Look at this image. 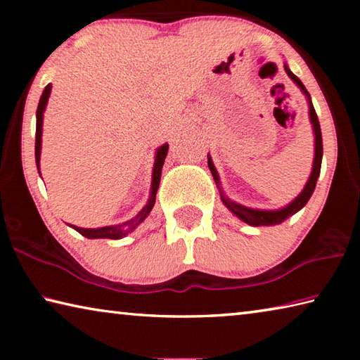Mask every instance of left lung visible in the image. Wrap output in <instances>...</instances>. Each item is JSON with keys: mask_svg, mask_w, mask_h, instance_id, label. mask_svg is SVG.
<instances>
[{"mask_svg": "<svg viewBox=\"0 0 360 360\" xmlns=\"http://www.w3.org/2000/svg\"><path fill=\"white\" fill-rule=\"evenodd\" d=\"M284 70L288 72V76L294 81L298 87H300L302 92L307 95L308 98V106H309V120H311L313 124V131H314V160H313V169H311V174H309V179L307 181V184H304L303 191L300 192V195L295 200H292V202L284 206L281 210H254V208H248V206H243L240 203H235L231 202L230 198L225 197V193L222 192V187H221V179H219V174H217V169L214 167V163H212L211 157L208 155V167L212 173V178H214L216 184L219 187V192H221V198H222V203L227 206V208L233 212V214L241 219L243 222H246L249 225H252V227H260V225H276V224H281L284 222L285 219H289L290 216H294L295 212L300 211L304 205L308 203L309 197H311L313 192H314V187H316V182H318L319 178V173H321V162H322V135H321V125H319V120H318V115H316L314 111V106L311 103V98H309V94L308 90L304 89V85L302 84L300 79H298L294 72H292L288 65L284 63Z\"/></svg>", "mask_w": 360, "mask_h": 360, "instance_id": "8db88e82", "label": "left lung"}]
</instances>
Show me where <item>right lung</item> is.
<instances>
[{"label": "right lung", "mask_w": 360, "mask_h": 360, "mask_svg": "<svg viewBox=\"0 0 360 360\" xmlns=\"http://www.w3.org/2000/svg\"><path fill=\"white\" fill-rule=\"evenodd\" d=\"M51 90L52 85L49 84L46 85L44 92H42L41 98H39V105H38V111H36V143H34V157H36V167H38L39 172V158H41V143H42V117H44V109L47 106L49 96H51ZM168 154V144L165 143L155 152V162H154V169H152V184H150V195L148 203H146L144 208L138 212V214L120 225H108V227H100V229H82V227H76V225H71L72 229L79 231L85 238L95 240V238H109V240H119L122 236L129 235L130 231L135 230L139 224H141L150 210L154 208L155 205V193L158 184H160V176H162V167L165 163V157Z\"/></svg>", "instance_id": "1"}]
</instances>
